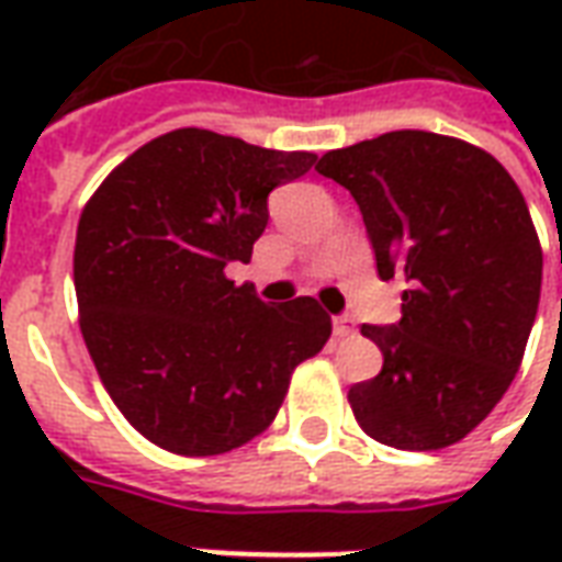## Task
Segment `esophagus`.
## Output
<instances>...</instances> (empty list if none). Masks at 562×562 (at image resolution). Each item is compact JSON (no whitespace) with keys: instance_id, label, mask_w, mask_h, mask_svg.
<instances>
[{"instance_id":"1","label":"esophagus","mask_w":562,"mask_h":562,"mask_svg":"<svg viewBox=\"0 0 562 562\" xmlns=\"http://www.w3.org/2000/svg\"><path fill=\"white\" fill-rule=\"evenodd\" d=\"M355 330V318L352 316H337L334 318V334L337 337H349Z\"/></svg>"}]
</instances>
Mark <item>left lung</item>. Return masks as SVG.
Wrapping results in <instances>:
<instances>
[{
  "mask_svg": "<svg viewBox=\"0 0 562 562\" xmlns=\"http://www.w3.org/2000/svg\"><path fill=\"white\" fill-rule=\"evenodd\" d=\"M316 171L358 201L379 277L406 282L397 325H361L382 370L349 389L355 418L382 446H454L503 401L539 310L518 183L491 153L418 128L330 149Z\"/></svg>",
  "mask_w": 562,
  "mask_h": 562,
  "instance_id": "obj_1",
  "label": "left lung"
}]
</instances>
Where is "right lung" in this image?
<instances>
[{"label":"right lung","instance_id":"right-lung-1","mask_svg":"<svg viewBox=\"0 0 562 562\" xmlns=\"http://www.w3.org/2000/svg\"><path fill=\"white\" fill-rule=\"evenodd\" d=\"M313 165L304 149L177 128L116 165L80 213V334L116 409L165 451L249 442L280 413L294 367L328 342L313 297L270 306L225 277L252 258L270 192Z\"/></svg>","mask_w":562,"mask_h":562}]
</instances>
